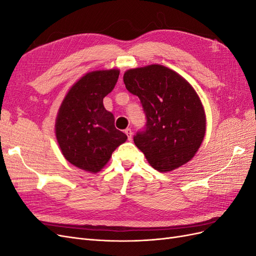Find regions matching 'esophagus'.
Here are the masks:
<instances>
[{"label": "esophagus", "mask_w": 256, "mask_h": 256, "mask_svg": "<svg viewBox=\"0 0 256 256\" xmlns=\"http://www.w3.org/2000/svg\"><path fill=\"white\" fill-rule=\"evenodd\" d=\"M125 134H127V136H128V140H129V141L132 140V130H131L130 128H127V129L125 130Z\"/></svg>", "instance_id": "obj_1"}]
</instances>
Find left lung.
Segmentation results:
<instances>
[{
  "mask_svg": "<svg viewBox=\"0 0 256 256\" xmlns=\"http://www.w3.org/2000/svg\"><path fill=\"white\" fill-rule=\"evenodd\" d=\"M124 83L141 100L146 125L134 136L136 147L157 171L187 164L203 142L206 118L191 85L161 65L129 69Z\"/></svg>",
  "mask_w": 256,
  "mask_h": 256,
  "instance_id": "1",
  "label": "left lung"
}]
</instances>
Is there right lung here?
I'll return each instance as SVG.
<instances>
[{
    "label": "right lung",
    "instance_id": "1",
    "mask_svg": "<svg viewBox=\"0 0 256 256\" xmlns=\"http://www.w3.org/2000/svg\"><path fill=\"white\" fill-rule=\"evenodd\" d=\"M118 76V69L86 74L69 90L58 110L56 134L62 154L88 172H99L116 147L127 140L104 106Z\"/></svg>",
    "mask_w": 256,
    "mask_h": 256
}]
</instances>
